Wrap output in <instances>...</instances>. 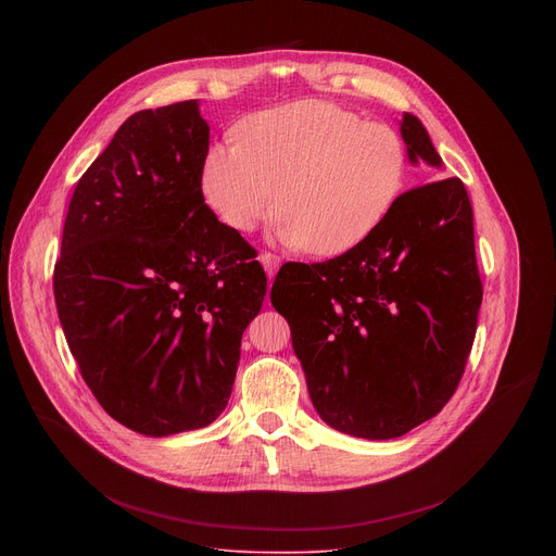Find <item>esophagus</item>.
<instances>
[{
	"mask_svg": "<svg viewBox=\"0 0 556 556\" xmlns=\"http://www.w3.org/2000/svg\"><path fill=\"white\" fill-rule=\"evenodd\" d=\"M258 261H261V266H263V270H266L268 277H275L279 266H281V258L277 254H273V252H261Z\"/></svg>",
	"mask_w": 556,
	"mask_h": 556,
	"instance_id": "34e87169",
	"label": "esophagus"
}]
</instances>
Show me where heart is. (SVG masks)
I'll return each mask as SVG.
<instances>
[{"instance_id": "b5f03b06", "label": "heart", "mask_w": 556, "mask_h": 556, "mask_svg": "<svg viewBox=\"0 0 556 556\" xmlns=\"http://www.w3.org/2000/svg\"><path fill=\"white\" fill-rule=\"evenodd\" d=\"M237 137L204 155L200 182L210 210L233 231H252L277 214L279 195V239L308 254L361 245L405 182L403 139L327 101L263 110Z\"/></svg>"}]
</instances>
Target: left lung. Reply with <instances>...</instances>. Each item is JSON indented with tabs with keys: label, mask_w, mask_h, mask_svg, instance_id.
I'll return each instance as SVG.
<instances>
[{
	"label": "left lung",
	"mask_w": 556,
	"mask_h": 556,
	"mask_svg": "<svg viewBox=\"0 0 556 556\" xmlns=\"http://www.w3.org/2000/svg\"><path fill=\"white\" fill-rule=\"evenodd\" d=\"M413 164L442 166L403 114ZM288 319L317 415L363 440H394L455 394L471 354L482 281L459 178L415 187L369 237L323 263H283L270 290Z\"/></svg>",
	"instance_id": "8db88e82"
}]
</instances>
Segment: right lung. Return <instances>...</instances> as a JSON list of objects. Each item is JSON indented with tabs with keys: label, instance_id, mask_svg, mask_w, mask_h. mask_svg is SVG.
Here are the masks:
<instances>
[{
	"label": "right lung",
	"instance_id": "1",
	"mask_svg": "<svg viewBox=\"0 0 556 556\" xmlns=\"http://www.w3.org/2000/svg\"><path fill=\"white\" fill-rule=\"evenodd\" d=\"M210 126L198 101L141 110L83 173L53 268L83 381L126 428L210 426L229 401L266 273L204 204Z\"/></svg>",
	"mask_w": 556,
	"mask_h": 556
}]
</instances>
